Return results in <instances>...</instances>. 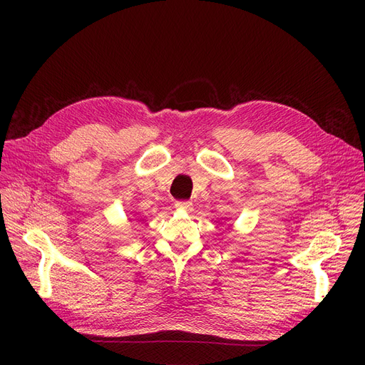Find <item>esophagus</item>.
<instances>
[{
  "label": "esophagus",
  "mask_w": 365,
  "mask_h": 365,
  "mask_svg": "<svg viewBox=\"0 0 365 365\" xmlns=\"http://www.w3.org/2000/svg\"><path fill=\"white\" fill-rule=\"evenodd\" d=\"M175 207L180 208V210H187V212H190V210L193 208V204L190 201H176Z\"/></svg>",
  "instance_id": "obj_1"
}]
</instances>
